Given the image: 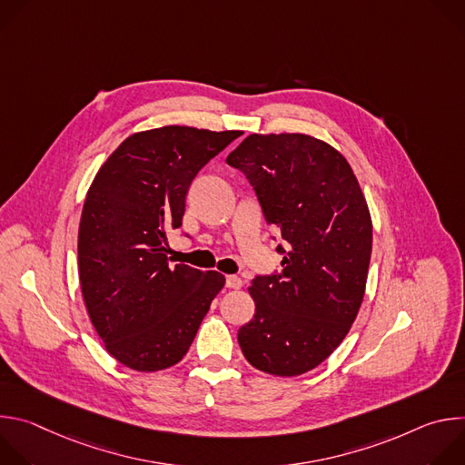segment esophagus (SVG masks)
<instances>
[{
	"label": "esophagus",
	"instance_id": "obj_1",
	"mask_svg": "<svg viewBox=\"0 0 465 465\" xmlns=\"http://www.w3.org/2000/svg\"><path fill=\"white\" fill-rule=\"evenodd\" d=\"M226 287L228 289H241L242 287V280L237 276H226Z\"/></svg>",
	"mask_w": 465,
	"mask_h": 465
}]
</instances>
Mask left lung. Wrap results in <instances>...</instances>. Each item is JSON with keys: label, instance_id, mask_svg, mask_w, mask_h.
Here are the masks:
<instances>
[{"label": "left lung", "instance_id": "obj_1", "mask_svg": "<svg viewBox=\"0 0 465 465\" xmlns=\"http://www.w3.org/2000/svg\"><path fill=\"white\" fill-rule=\"evenodd\" d=\"M255 189L264 219L287 242L282 274L248 287L253 318L237 341L271 375L311 371L346 339L371 257V217L348 160L307 134H250L226 158Z\"/></svg>", "mask_w": 465, "mask_h": 465}]
</instances>
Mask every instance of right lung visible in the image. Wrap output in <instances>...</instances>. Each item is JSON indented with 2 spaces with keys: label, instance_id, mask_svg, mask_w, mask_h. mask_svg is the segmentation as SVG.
<instances>
[{
  "label": "right lung",
  "instance_id": "1",
  "mask_svg": "<svg viewBox=\"0 0 465 465\" xmlns=\"http://www.w3.org/2000/svg\"><path fill=\"white\" fill-rule=\"evenodd\" d=\"M239 130L169 124L128 136L101 165L79 224V282L106 351L136 371L183 359L226 280L171 267L167 232L182 226L185 194Z\"/></svg>",
  "mask_w": 465,
  "mask_h": 465
}]
</instances>
